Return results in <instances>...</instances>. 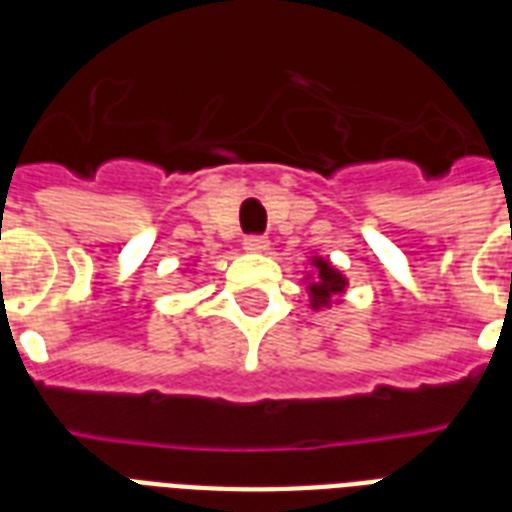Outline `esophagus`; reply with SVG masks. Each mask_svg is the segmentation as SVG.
I'll use <instances>...</instances> for the list:
<instances>
[{
	"instance_id": "34e87169",
	"label": "esophagus",
	"mask_w": 512,
	"mask_h": 512,
	"mask_svg": "<svg viewBox=\"0 0 512 512\" xmlns=\"http://www.w3.org/2000/svg\"><path fill=\"white\" fill-rule=\"evenodd\" d=\"M244 249H247V252H265V249H268V239H265V236H247V239H244Z\"/></svg>"
}]
</instances>
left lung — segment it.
Instances as JSON below:
<instances>
[{
  "label": "left lung",
  "mask_w": 512,
  "mask_h": 512,
  "mask_svg": "<svg viewBox=\"0 0 512 512\" xmlns=\"http://www.w3.org/2000/svg\"><path fill=\"white\" fill-rule=\"evenodd\" d=\"M313 271L308 273V297H311L313 311H321V308H329L332 303H337V297L345 295L348 289V279L337 271L335 265L324 260V257H311Z\"/></svg>",
  "instance_id": "left-lung-1"
}]
</instances>
